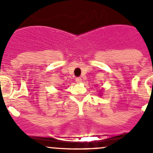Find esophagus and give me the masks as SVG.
<instances>
[{
	"instance_id": "obj_1",
	"label": "esophagus",
	"mask_w": 153,
	"mask_h": 153,
	"mask_svg": "<svg viewBox=\"0 0 153 153\" xmlns=\"http://www.w3.org/2000/svg\"><path fill=\"white\" fill-rule=\"evenodd\" d=\"M75 81H76L78 84H80V83H81V81H82V79H81V78H75Z\"/></svg>"
}]
</instances>
